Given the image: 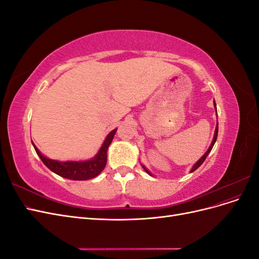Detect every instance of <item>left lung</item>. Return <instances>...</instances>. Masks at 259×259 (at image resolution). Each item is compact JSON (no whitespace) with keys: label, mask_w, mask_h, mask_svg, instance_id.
I'll return each mask as SVG.
<instances>
[{"label":"left lung","mask_w":259,"mask_h":259,"mask_svg":"<svg viewBox=\"0 0 259 259\" xmlns=\"http://www.w3.org/2000/svg\"><path fill=\"white\" fill-rule=\"evenodd\" d=\"M214 106H215V109H216V104H215V100H214ZM216 112H217V110H216ZM217 134H218V122H217V125H216V128H215V134H214V138H213V140H211V144H210V146H209V148L207 149V151L204 153V154H203V156H201V159L197 162V163H195L194 164V165L192 166V168H191V170H190V173H192V171H194L195 169H197V168H199L201 165H202V163L203 162H204L205 161V159H206V156L208 155V153L210 152V150H211V149H213V146H214V144H215V142H216V139H217ZM143 166V168L147 171V173L149 174V175H150V176H152V174L150 173V171H149L144 165H142Z\"/></svg>","instance_id":"left-lung-1"}]
</instances>
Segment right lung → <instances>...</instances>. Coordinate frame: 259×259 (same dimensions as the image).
<instances>
[{
  "label": "right lung",
  "mask_w": 259,
  "mask_h": 259,
  "mask_svg": "<svg viewBox=\"0 0 259 259\" xmlns=\"http://www.w3.org/2000/svg\"><path fill=\"white\" fill-rule=\"evenodd\" d=\"M116 128L109 133L106 137L105 142L99 149L98 153L94 156L93 159L88 161H57L52 160L44 156L40 150L35 147L32 143L36 154L40 156L42 162L48 166L55 174H57L61 177L71 179V180H88L98 176L106 166L107 163V151L108 148L110 146Z\"/></svg>",
  "instance_id": "1"
}]
</instances>
